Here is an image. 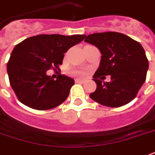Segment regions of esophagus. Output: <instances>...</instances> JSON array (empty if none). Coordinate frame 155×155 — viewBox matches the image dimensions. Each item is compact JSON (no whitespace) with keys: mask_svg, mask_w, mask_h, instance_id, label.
<instances>
[{"mask_svg":"<svg viewBox=\"0 0 155 155\" xmlns=\"http://www.w3.org/2000/svg\"><path fill=\"white\" fill-rule=\"evenodd\" d=\"M75 82L76 83H83V82H85V81L82 80V79H75Z\"/></svg>","mask_w":155,"mask_h":155,"instance_id":"34e87169","label":"esophagus"}]
</instances>
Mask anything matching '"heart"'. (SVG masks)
Here are the masks:
<instances>
[{
    "label": "heart",
    "instance_id": "obj_1",
    "mask_svg": "<svg viewBox=\"0 0 155 155\" xmlns=\"http://www.w3.org/2000/svg\"><path fill=\"white\" fill-rule=\"evenodd\" d=\"M70 74L74 77H78V78H84L87 75V73L84 70L74 69L70 71Z\"/></svg>",
    "mask_w": 155,
    "mask_h": 155
}]
</instances>
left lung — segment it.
I'll list each match as a JSON object with an SVG mask.
<instances>
[{
  "label": "left lung",
  "mask_w": 155,
  "mask_h": 155,
  "mask_svg": "<svg viewBox=\"0 0 155 155\" xmlns=\"http://www.w3.org/2000/svg\"><path fill=\"white\" fill-rule=\"evenodd\" d=\"M85 42L100 50L101 59L93 81L97 89L90 94L93 101L109 107H119L135 99L146 79L149 61L139 42L118 32L85 35ZM110 75L112 81L103 82Z\"/></svg>",
  "instance_id": "left-lung-1"
}]
</instances>
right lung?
<instances>
[{"instance_id":"obj_1","label":"right lung","mask_w":155,"mask_h":155,"mask_svg":"<svg viewBox=\"0 0 155 155\" xmlns=\"http://www.w3.org/2000/svg\"><path fill=\"white\" fill-rule=\"evenodd\" d=\"M84 38V35H39L18 44L7 63L10 84L18 100L40 110L63 103L74 80L62 74L54 80L46 72L51 68L58 69L63 64L64 54Z\"/></svg>"}]
</instances>
